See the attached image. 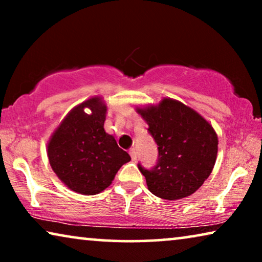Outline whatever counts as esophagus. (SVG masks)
Returning <instances> with one entry per match:
<instances>
[{"label":"esophagus","instance_id":"esophagus-1","mask_svg":"<svg viewBox=\"0 0 262 262\" xmlns=\"http://www.w3.org/2000/svg\"><path fill=\"white\" fill-rule=\"evenodd\" d=\"M128 154H130L132 161L137 160V152H136V149L135 148H131L130 150H128Z\"/></svg>","mask_w":262,"mask_h":262}]
</instances>
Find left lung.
<instances>
[{"instance_id":"1","label":"left lung","mask_w":262,"mask_h":262,"mask_svg":"<svg viewBox=\"0 0 262 262\" xmlns=\"http://www.w3.org/2000/svg\"><path fill=\"white\" fill-rule=\"evenodd\" d=\"M137 111L159 150L154 167L138 163L149 191L166 200L193 194L216 162L218 139L213 127L195 111L171 99Z\"/></svg>"}]
</instances>
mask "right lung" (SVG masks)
Returning <instances> with one entry per match:
<instances>
[{"label":"right lung","mask_w":262,"mask_h":262,"mask_svg":"<svg viewBox=\"0 0 262 262\" xmlns=\"http://www.w3.org/2000/svg\"><path fill=\"white\" fill-rule=\"evenodd\" d=\"M85 106L91 110L87 115ZM106 106L99 98L89 99L71 111L48 145L52 169L74 192L98 194L112 184L117 171L131 160L106 134Z\"/></svg>","instance_id":"obj_1"}]
</instances>
